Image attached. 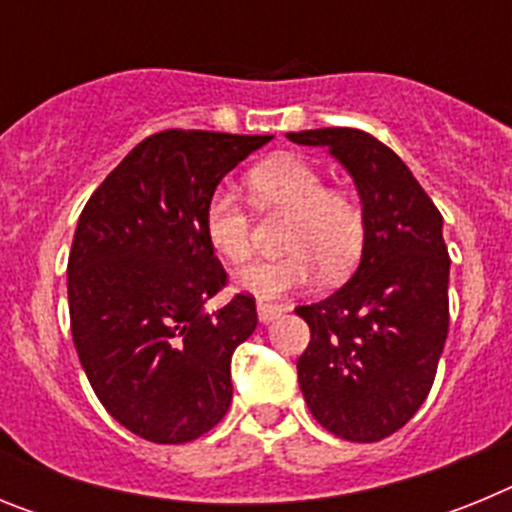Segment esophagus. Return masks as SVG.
Returning a JSON list of instances; mask_svg holds the SVG:
<instances>
[{"instance_id":"34e87169","label":"esophagus","mask_w":512,"mask_h":512,"mask_svg":"<svg viewBox=\"0 0 512 512\" xmlns=\"http://www.w3.org/2000/svg\"><path fill=\"white\" fill-rule=\"evenodd\" d=\"M256 312H259L261 323H271V320L279 318L282 312H287V307H284V305H271V302L259 300V302H256Z\"/></svg>"}]
</instances>
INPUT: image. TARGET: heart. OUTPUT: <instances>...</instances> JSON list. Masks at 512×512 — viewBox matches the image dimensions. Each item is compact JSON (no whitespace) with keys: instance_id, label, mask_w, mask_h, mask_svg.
Listing matches in <instances>:
<instances>
[{"instance_id":"obj_1","label":"heart","mask_w":512,"mask_h":512,"mask_svg":"<svg viewBox=\"0 0 512 512\" xmlns=\"http://www.w3.org/2000/svg\"><path fill=\"white\" fill-rule=\"evenodd\" d=\"M248 192L261 212L289 210L282 235L287 253L261 259L235 277V287L261 300L307 287L315 274L336 282L354 269L364 248V212L351 194L325 187L318 166L300 156H274L248 171ZM205 235L230 264L253 253V217L241 194L220 184L205 205Z\"/></svg>"}]
</instances>
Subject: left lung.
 Segmentation results:
<instances>
[{
  "mask_svg": "<svg viewBox=\"0 0 512 512\" xmlns=\"http://www.w3.org/2000/svg\"><path fill=\"white\" fill-rule=\"evenodd\" d=\"M348 171L364 212L359 269L338 292L295 307L310 325L297 379L312 418L338 438L382 441L431 392L449 333L443 217L392 148L354 128L287 133Z\"/></svg>",
  "mask_w": 512,
  "mask_h": 512,
  "instance_id": "8db88e82",
  "label": "left lung"
}]
</instances>
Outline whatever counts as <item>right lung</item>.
<instances>
[{
    "label": "right lung",
    "mask_w": 512,
    "mask_h": 512,
    "mask_svg": "<svg viewBox=\"0 0 512 512\" xmlns=\"http://www.w3.org/2000/svg\"><path fill=\"white\" fill-rule=\"evenodd\" d=\"M269 140L164 130L122 158L81 210L69 256L76 354L104 410L146 441H194L228 413L230 359L259 318L251 295L207 312L225 271L205 205Z\"/></svg>",
    "instance_id": "add662e5"
}]
</instances>
